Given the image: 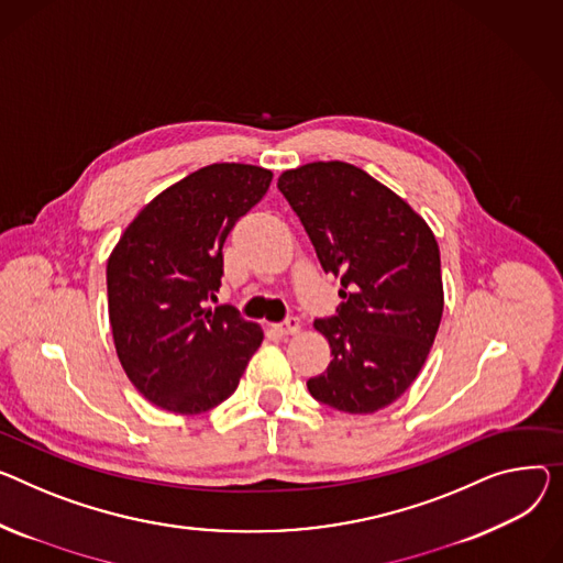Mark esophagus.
<instances>
[{"label":"esophagus","instance_id":"1","mask_svg":"<svg viewBox=\"0 0 563 563\" xmlns=\"http://www.w3.org/2000/svg\"><path fill=\"white\" fill-rule=\"evenodd\" d=\"M274 328H276V332H280V334H296V332H301V321H298L296 317H289V319L276 323Z\"/></svg>","mask_w":563,"mask_h":563}]
</instances>
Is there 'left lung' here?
<instances>
[{"label":"left lung","mask_w":563,"mask_h":563,"mask_svg":"<svg viewBox=\"0 0 563 563\" xmlns=\"http://www.w3.org/2000/svg\"><path fill=\"white\" fill-rule=\"evenodd\" d=\"M278 190L310 235L342 303L314 328L330 364L310 394L349 415H373L417 380L443 314L441 257L426 219L387 185L342 161L287 169Z\"/></svg>","instance_id":"1"}]
</instances>
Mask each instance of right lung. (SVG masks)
<instances>
[{
    "label": "right lung",
    "mask_w": 563,
    "mask_h": 563,
    "mask_svg": "<svg viewBox=\"0 0 563 563\" xmlns=\"http://www.w3.org/2000/svg\"><path fill=\"white\" fill-rule=\"evenodd\" d=\"M272 178L244 163L201 167L148 201L108 257L112 342L133 387L161 409L217 407L262 344L257 323L206 303L221 287L223 242Z\"/></svg>",
    "instance_id": "obj_1"
}]
</instances>
